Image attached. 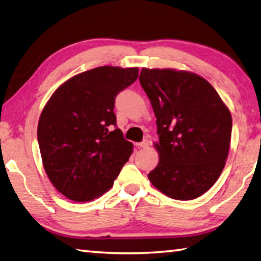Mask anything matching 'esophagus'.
Wrapping results in <instances>:
<instances>
[{"label":"esophagus","mask_w":261,"mask_h":261,"mask_svg":"<svg viewBox=\"0 0 261 261\" xmlns=\"http://www.w3.org/2000/svg\"><path fill=\"white\" fill-rule=\"evenodd\" d=\"M137 146L139 148H147L148 146H149V142H148V140H142L141 142H138Z\"/></svg>","instance_id":"34e87169"}]
</instances>
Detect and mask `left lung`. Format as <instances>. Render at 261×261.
Instances as JSON below:
<instances>
[{
	"mask_svg": "<svg viewBox=\"0 0 261 261\" xmlns=\"http://www.w3.org/2000/svg\"><path fill=\"white\" fill-rule=\"evenodd\" d=\"M140 85L156 115L160 163L148 178L176 200L211 189L228 155L232 116L214 87L198 74L142 69Z\"/></svg>",
	"mask_w": 261,
	"mask_h": 261,
	"instance_id": "left-lung-1",
	"label": "left lung"
}]
</instances>
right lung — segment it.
I'll list each match as a JSON object with an SVG mask.
<instances>
[{"label":"right lung","instance_id":"1","mask_svg":"<svg viewBox=\"0 0 261 261\" xmlns=\"http://www.w3.org/2000/svg\"><path fill=\"white\" fill-rule=\"evenodd\" d=\"M138 68L99 66L59 87L39 117L37 138L50 182L73 201L110 190L132 154L116 126L115 98L135 83Z\"/></svg>","mask_w":261,"mask_h":261}]
</instances>
